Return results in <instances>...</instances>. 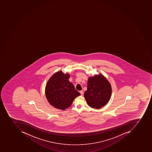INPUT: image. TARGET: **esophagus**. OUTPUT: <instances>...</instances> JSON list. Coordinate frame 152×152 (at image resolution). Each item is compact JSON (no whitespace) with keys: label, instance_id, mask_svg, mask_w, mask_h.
Wrapping results in <instances>:
<instances>
[{"label":"esophagus","instance_id":"34e87169","mask_svg":"<svg viewBox=\"0 0 152 152\" xmlns=\"http://www.w3.org/2000/svg\"><path fill=\"white\" fill-rule=\"evenodd\" d=\"M80 94H81V95H82V96H83V94H84V92H83V91H80Z\"/></svg>","mask_w":152,"mask_h":152}]
</instances>
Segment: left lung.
Returning <instances> with one entry per match:
<instances>
[{"instance_id": "left-lung-1", "label": "left lung", "mask_w": 152, "mask_h": 152, "mask_svg": "<svg viewBox=\"0 0 152 152\" xmlns=\"http://www.w3.org/2000/svg\"><path fill=\"white\" fill-rule=\"evenodd\" d=\"M112 94V88L108 80L100 73L88 79V88L84 96L89 106L99 109L105 106Z\"/></svg>"}]
</instances>
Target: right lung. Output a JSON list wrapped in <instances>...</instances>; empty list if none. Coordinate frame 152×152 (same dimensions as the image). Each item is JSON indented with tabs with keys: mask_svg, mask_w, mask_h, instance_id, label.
<instances>
[{
	"mask_svg": "<svg viewBox=\"0 0 152 152\" xmlns=\"http://www.w3.org/2000/svg\"><path fill=\"white\" fill-rule=\"evenodd\" d=\"M70 77L69 73L59 71L53 74L47 82L46 97L50 104L56 109L66 110L77 97L80 95L69 81Z\"/></svg>",
	"mask_w": 152,
	"mask_h": 152,
	"instance_id": "right-lung-1",
	"label": "right lung"
}]
</instances>
